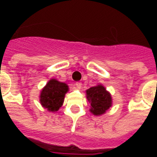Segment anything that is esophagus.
I'll return each mask as SVG.
<instances>
[{"label": "esophagus", "mask_w": 157, "mask_h": 157, "mask_svg": "<svg viewBox=\"0 0 157 157\" xmlns=\"http://www.w3.org/2000/svg\"><path fill=\"white\" fill-rule=\"evenodd\" d=\"M75 86L76 87V89H81L82 88V83L81 82H75Z\"/></svg>", "instance_id": "esophagus-1"}]
</instances>
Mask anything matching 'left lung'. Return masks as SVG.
<instances>
[{"label": "left lung", "mask_w": 157, "mask_h": 157, "mask_svg": "<svg viewBox=\"0 0 157 157\" xmlns=\"http://www.w3.org/2000/svg\"><path fill=\"white\" fill-rule=\"evenodd\" d=\"M86 98L91 104V112L95 115L104 113L112 105L111 96L101 85L86 90Z\"/></svg>", "instance_id": "obj_1"}]
</instances>
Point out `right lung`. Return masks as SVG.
Returning <instances> with one entry per match:
<instances>
[{"label": "right lung", "mask_w": 157, "mask_h": 157, "mask_svg": "<svg viewBox=\"0 0 157 157\" xmlns=\"http://www.w3.org/2000/svg\"><path fill=\"white\" fill-rule=\"evenodd\" d=\"M68 91V86L52 79L47 83L40 94V102L50 112H56L64 102L65 93Z\"/></svg>", "instance_id": "obj_1"}]
</instances>
